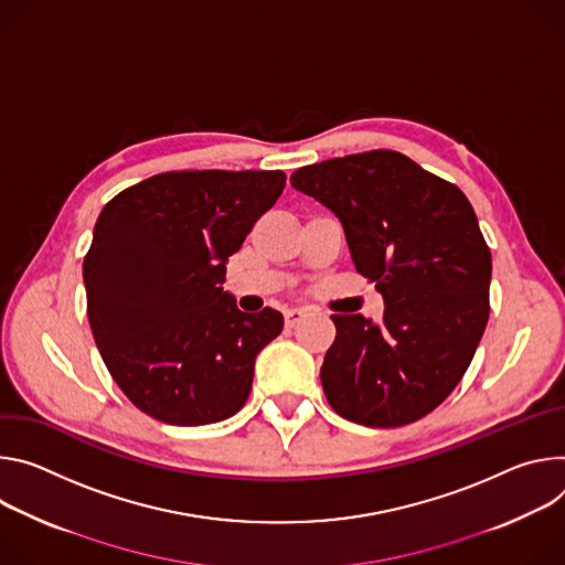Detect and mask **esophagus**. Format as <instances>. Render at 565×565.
I'll list each match as a JSON object with an SVG mask.
<instances>
[{
    "mask_svg": "<svg viewBox=\"0 0 565 565\" xmlns=\"http://www.w3.org/2000/svg\"><path fill=\"white\" fill-rule=\"evenodd\" d=\"M305 317V309H287L285 311V326L294 328Z\"/></svg>",
    "mask_w": 565,
    "mask_h": 565,
    "instance_id": "esophagus-1",
    "label": "esophagus"
}]
</instances>
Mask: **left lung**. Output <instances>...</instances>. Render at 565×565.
I'll return each instance as SVG.
<instances>
[{"instance_id":"left-lung-1","label":"left lung","mask_w":565,"mask_h":565,"mask_svg":"<svg viewBox=\"0 0 565 565\" xmlns=\"http://www.w3.org/2000/svg\"><path fill=\"white\" fill-rule=\"evenodd\" d=\"M291 185L339 217L354 269L386 305L382 323L332 315L330 406L374 428L428 415L460 384L489 319L491 254L469 200L393 150L298 168Z\"/></svg>"}]
</instances>
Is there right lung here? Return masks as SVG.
<instances>
[{"instance_id": "1", "label": "right lung", "mask_w": 565, "mask_h": 565, "mask_svg": "<svg viewBox=\"0 0 565 565\" xmlns=\"http://www.w3.org/2000/svg\"><path fill=\"white\" fill-rule=\"evenodd\" d=\"M282 170L161 172L100 211L83 263L98 352L146 415L202 426L235 415L282 315L239 311L226 263L280 198Z\"/></svg>"}]
</instances>
